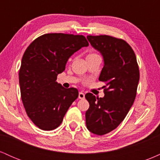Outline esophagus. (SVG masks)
I'll return each mask as SVG.
<instances>
[{
	"mask_svg": "<svg viewBox=\"0 0 160 160\" xmlns=\"http://www.w3.org/2000/svg\"><path fill=\"white\" fill-rule=\"evenodd\" d=\"M78 98L80 99H83L85 98V94H84V92H80L78 95Z\"/></svg>",
	"mask_w": 160,
	"mask_h": 160,
	"instance_id": "obj_1",
	"label": "esophagus"
}]
</instances>
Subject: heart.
Returning <instances> with one entry per match:
<instances>
[{
  "instance_id": "heart-1",
  "label": "heart",
  "mask_w": 160,
  "mask_h": 160,
  "mask_svg": "<svg viewBox=\"0 0 160 160\" xmlns=\"http://www.w3.org/2000/svg\"><path fill=\"white\" fill-rule=\"evenodd\" d=\"M98 56V55H97L96 53L90 52V53H89V54L87 55V57H91V56Z\"/></svg>"
}]
</instances>
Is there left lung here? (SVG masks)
<instances>
[{
	"label": "left lung",
	"instance_id": "1",
	"mask_svg": "<svg viewBox=\"0 0 160 160\" xmlns=\"http://www.w3.org/2000/svg\"><path fill=\"white\" fill-rule=\"evenodd\" d=\"M87 39L103 56L98 80L106 85L103 98L86 94L89 103L86 124L91 132L103 135L115 129L127 115L136 97L140 73L135 52L124 40L109 35H88Z\"/></svg>",
	"mask_w": 160,
	"mask_h": 160
}]
</instances>
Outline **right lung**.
I'll return each instance as SVG.
<instances>
[{
  "label": "right lung",
  "instance_id": "1",
  "mask_svg": "<svg viewBox=\"0 0 160 160\" xmlns=\"http://www.w3.org/2000/svg\"><path fill=\"white\" fill-rule=\"evenodd\" d=\"M89 43L83 35L52 33L36 38L22 58L19 79L25 111L35 126L49 131L60 126L78 98L76 88L65 89L56 82L70 56Z\"/></svg>",
  "mask_w": 160,
  "mask_h": 160
}]
</instances>
